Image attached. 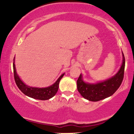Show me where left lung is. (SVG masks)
<instances>
[{"label":"left lung","instance_id":"1","mask_svg":"<svg viewBox=\"0 0 134 134\" xmlns=\"http://www.w3.org/2000/svg\"><path fill=\"white\" fill-rule=\"evenodd\" d=\"M122 64L116 74L105 81L97 83L86 82L80 74L77 81V90L81 96L91 101H98L113 95L119 88L124 79L125 60L122 52Z\"/></svg>","mask_w":134,"mask_h":134}]
</instances>
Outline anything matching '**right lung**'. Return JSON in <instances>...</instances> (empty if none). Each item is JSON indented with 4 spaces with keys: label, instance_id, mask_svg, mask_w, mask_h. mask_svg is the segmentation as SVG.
Segmentation results:
<instances>
[{
    "label": "right lung",
    "instance_id": "right-lung-1",
    "mask_svg": "<svg viewBox=\"0 0 134 134\" xmlns=\"http://www.w3.org/2000/svg\"><path fill=\"white\" fill-rule=\"evenodd\" d=\"M14 59V58L13 62V69H14V76L15 82L16 83V85L19 87V89L26 96L30 97V98H34L36 99H40V100H47L50 99L52 97H53L56 94L57 92L58 91V86L59 82L61 79L64 76L65 73L62 74L56 82L52 85L47 87H30L26 85L25 83L23 82V81L20 79L19 76L16 72V67H15Z\"/></svg>",
    "mask_w": 134,
    "mask_h": 134
}]
</instances>
